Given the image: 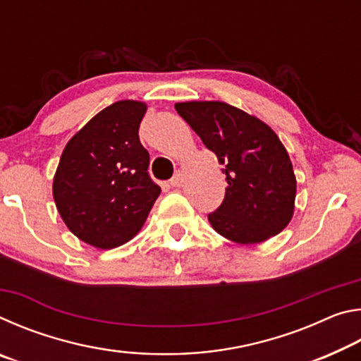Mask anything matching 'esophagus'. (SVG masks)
<instances>
[{
	"label": "esophagus",
	"mask_w": 361,
	"mask_h": 361,
	"mask_svg": "<svg viewBox=\"0 0 361 361\" xmlns=\"http://www.w3.org/2000/svg\"><path fill=\"white\" fill-rule=\"evenodd\" d=\"M183 181H185V180H183V173L181 172H176L173 175V178L170 180V185L175 186V188H180L183 185Z\"/></svg>",
	"instance_id": "esophagus-1"
}]
</instances>
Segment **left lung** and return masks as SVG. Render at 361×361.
Masks as SVG:
<instances>
[{
    "label": "left lung",
    "instance_id": "left-lung-1",
    "mask_svg": "<svg viewBox=\"0 0 361 361\" xmlns=\"http://www.w3.org/2000/svg\"><path fill=\"white\" fill-rule=\"evenodd\" d=\"M175 109L224 166L228 188L209 215L212 228L242 245L283 231L295 212L296 176L277 133L224 102H185Z\"/></svg>",
    "mask_w": 361,
    "mask_h": 361
}]
</instances>
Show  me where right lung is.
<instances>
[{
	"instance_id": "add662e5",
	"label": "right lung",
	"mask_w": 361,
	"mask_h": 361,
	"mask_svg": "<svg viewBox=\"0 0 361 361\" xmlns=\"http://www.w3.org/2000/svg\"><path fill=\"white\" fill-rule=\"evenodd\" d=\"M146 105L121 100L102 109L66 143L52 194L73 234L109 250L138 234L161 194L148 173L138 127Z\"/></svg>"
}]
</instances>
